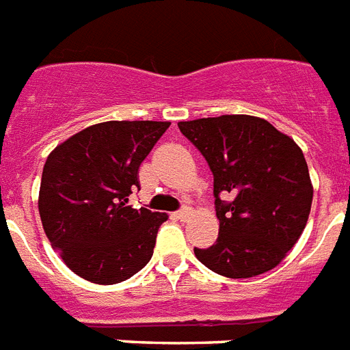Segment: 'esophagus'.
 <instances>
[{
	"label": "esophagus",
	"instance_id": "1",
	"mask_svg": "<svg viewBox=\"0 0 350 350\" xmlns=\"http://www.w3.org/2000/svg\"><path fill=\"white\" fill-rule=\"evenodd\" d=\"M174 215H176V219H180V220H187V219H189L190 215H192V208H189V206L181 208L180 211H176Z\"/></svg>",
	"mask_w": 350,
	"mask_h": 350
}]
</instances>
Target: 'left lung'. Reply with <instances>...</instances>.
Returning <instances> with one entry per match:
<instances>
[{"label":"left lung","instance_id":"obj_1","mask_svg":"<svg viewBox=\"0 0 350 350\" xmlns=\"http://www.w3.org/2000/svg\"><path fill=\"white\" fill-rule=\"evenodd\" d=\"M213 174L219 239L193 249L202 265L226 278H254L280 265L306 228L313 185L301 148L252 116L178 122ZM220 195H231L222 202Z\"/></svg>","mask_w":350,"mask_h":350}]
</instances>
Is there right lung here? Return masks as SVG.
<instances>
[{"instance_id":"add662e5","label":"right lung","mask_w":350,"mask_h":350,"mask_svg":"<svg viewBox=\"0 0 350 350\" xmlns=\"http://www.w3.org/2000/svg\"><path fill=\"white\" fill-rule=\"evenodd\" d=\"M170 126L108 120L72 135L44 163L39 213L46 237L75 274L116 284L148 265L167 213L131 208L139 167Z\"/></svg>"}]
</instances>
